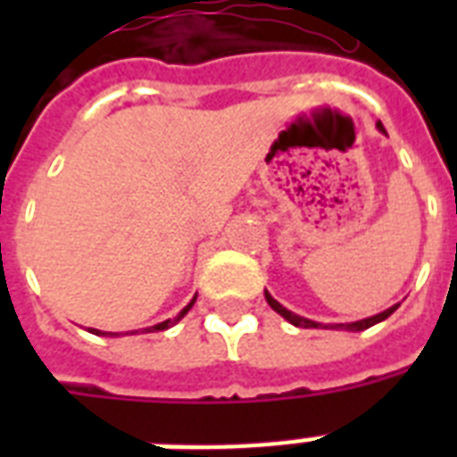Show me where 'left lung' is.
Segmentation results:
<instances>
[{
	"label": "left lung",
	"mask_w": 457,
	"mask_h": 457,
	"mask_svg": "<svg viewBox=\"0 0 457 457\" xmlns=\"http://www.w3.org/2000/svg\"><path fill=\"white\" fill-rule=\"evenodd\" d=\"M377 130L384 132L386 135V130H384L382 123H377ZM265 301L270 303V308L275 312H279L282 318L287 320V322H292L294 327H305V329H320V327H332V329H348V332H362V329H368V327L377 325V322H382V320H386L391 315V312L396 311L398 305L401 303H394L391 308H386V311L377 312V315H372V318H365V320H355V322H346V325H322V322H315V320H308V318H301V315H296V312L287 311L285 305L279 303V301H275L270 296V292H265Z\"/></svg>",
	"instance_id": "1"
}]
</instances>
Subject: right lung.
<instances>
[{"label": "right lung", "mask_w": 457, "mask_h": 457, "mask_svg": "<svg viewBox=\"0 0 457 457\" xmlns=\"http://www.w3.org/2000/svg\"><path fill=\"white\" fill-rule=\"evenodd\" d=\"M194 301H196V296H194V299L189 301V303H187L185 308H182V311L178 312V318H172V320H163V322H158V325H154V327H146L145 332H161V329H168V327H172V325H175V322H179V320L185 318L187 312H189V308H192V305H194ZM87 332L96 334V337H120V334H116V332H102V329H95V327H89ZM135 332H137V329H135Z\"/></svg>", "instance_id": "add662e5"}]
</instances>
